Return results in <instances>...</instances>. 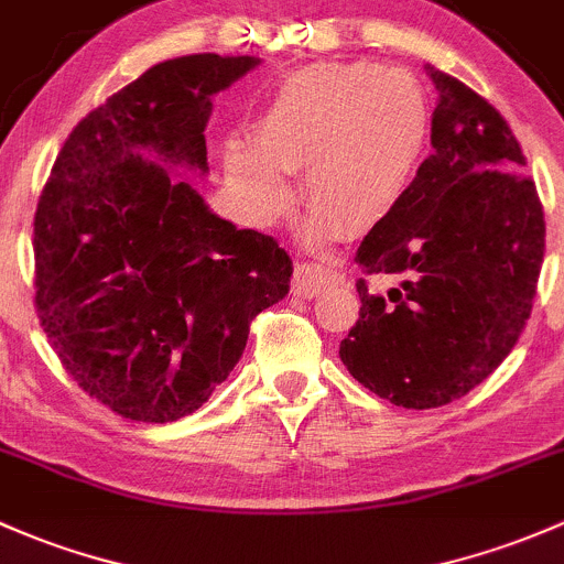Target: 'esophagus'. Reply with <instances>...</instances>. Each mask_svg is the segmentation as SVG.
I'll return each instance as SVG.
<instances>
[{"label":"esophagus","instance_id":"1","mask_svg":"<svg viewBox=\"0 0 564 564\" xmlns=\"http://www.w3.org/2000/svg\"><path fill=\"white\" fill-rule=\"evenodd\" d=\"M340 272L329 264H316V262H300L294 267V292L300 297H318L324 289L332 286V283L340 281Z\"/></svg>","mask_w":564,"mask_h":564}]
</instances>
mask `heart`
Wrapping results in <instances>:
<instances>
[{"mask_svg": "<svg viewBox=\"0 0 564 564\" xmlns=\"http://www.w3.org/2000/svg\"><path fill=\"white\" fill-rule=\"evenodd\" d=\"M430 134L422 83L372 62H318L281 83L251 127L224 142V175L251 221L270 224L292 203L300 175L313 242L383 224L411 188Z\"/></svg>", "mask_w": 564, "mask_h": 564, "instance_id": "obj_1", "label": "heart"}]
</instances>
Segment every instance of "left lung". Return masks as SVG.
<instances>
[{
	"label": "left lung",
	"instance_id": "1",
	"mask_svg": "<svg viewBox=\"0 0 564 564\" xmlns=\"http://www.w3.org/2000/svg\"><path fill=\"white\" fill-rule=\"evenodd\" d=\"M437 88L432 156L357 251L359 322L340 359L394 405L441 408L486 381L532 313L546 221L511 127L481 94L426 67Z\"/></svg>",
	"mask_w": 564,
	"mask_h": 564
}]
</instances>
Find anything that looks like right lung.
Returning a JSON list of instances; mask_svg holds the SVG:
<instances>
[{
  "label": "right lung",
  "instance_id": "right-lung-1",
  "mask_svg": "<svg viewBox=\"0 0 564 564\" xmlns=\"http://www.w3.org/2000/svg\"><path fill=\"white\" fill-rule=\"evenodd\" d=\"M257 56L170 58L69 132L34 213V305L75 383L118 416L167 424L227 381L292 259L218 218L173 167L207 173L218 91Z\"/></svg>",
  "mask_w": 564,
  "mask_h": 564
}]
</instances>
